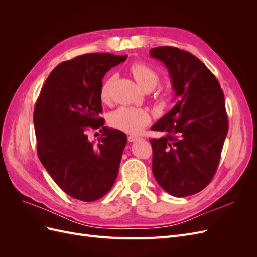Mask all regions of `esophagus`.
<instances>
[{
	"label": "esophagus",
	"mask_w": 257,
	"mask_h": 257,
	"mask_svg": "<svg viewBox=\"0 0 257 257\" xmlns=\"http://www.w3.org/2000/svg\"><path fill=\"white\" fill-rule=\"evenodd\" d=\"M139 138H141V137L135 136V135H128V136H127V141H128L130 143H133V142H136V141H138Z\"/></svg>",
	"instance_id": "esophagus-1"
}]
</instances>
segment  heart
<instances>
[{
	"mask_svg": "<svg viewBox=\"0 0 257 257\" xmlns=\"http://www.w3.org/2000/svg\"><path fill=\"white\" fill-rule=\"evenodd\" d=\"M128 73L132 75L139 87H142L144 90L151 89L159 81L158 73L149 65L141 63V62L130 65ZM110 85L111 78L107 77L102 85V89H100V99H102L103 103L109 102ZM153 91L154 96L159 99L167 98L170 95L169 90L162 87V85H157V87L153 88ZM108 122L112 127L121 130L125 133L138 134L150 122V115L143 108L122 107L111 112Z\"/></svg>",
	"mask_w": 257,
	"mask_h": 257,
	"instance_id": "obj_1",
	"label": "heart"
}]
</instances>
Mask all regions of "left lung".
I'll use <instances>...</instances> for the list:
<instances>
[{"instance_id": "obj_1", "label": "left lung", "mask_w": 257, "mask_h": 257, "mask_svg": "<svg viewBox=\"0 0 257 257\" xmlns=\"http://www.w3.org/2000/svg\"><path fill=\"white\" fill-rule=\"evenodd\" d=\"M164 62L175 96L172 110L151 127L152 172L161 188L176 197L193 195L212 181L228 132L221 85L192 53L164 46L150 50Z\"/></svg>"}]
</instances>
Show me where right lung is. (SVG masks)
Wrapping results in <instances>:
<instances>
[{"label": "right lung", "instance_id": "add662e5", "mask_svg": "<svg viewBox=\"0 0 257 257\" xmlns=\"http://www.w3.org/2000/svg\"><path fill=\"white\" fill-rule=\"evenodd\" d=\"M126 58L87 53L62 62L37 98V155L53 181L73 198L89 203L102 198L118 175L127 138L104 126L100 89L105 74ZM98 128L102 136L93 141L89 133Z\"/></svg>", "mask_w": 257, "mask_h": 257}]
</instances>
